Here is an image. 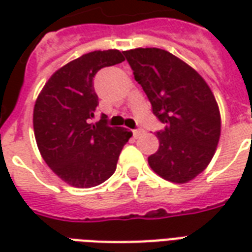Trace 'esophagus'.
<instances>
[{"label": "esophagus", "mask_w": 252, "mask_h": 252, "mask_svg": "<svg viewBox=\"0 0 252 252\" xmlns=\"http://www.w3.org/2000/svg\"><path fill=\"white\" fill-rule=\"evenodd\" d=\"M140 135H143V129H135L133 131V137H139Z\"/></svg>", "instance_id": "obj_1"}]
</instances>
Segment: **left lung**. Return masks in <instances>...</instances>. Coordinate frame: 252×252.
I'll list each match as a JSON object with an SVG mask.
<instances>
[{
  "label": "left lung",
  "mask_w": 252,
  "mask_h": 252,
  "mask_svg": "<svg viewBox=\"0 0 252 252\" xmlns=\"http://www.w3.org/2000/svg\"><path fill=\"white\" fill-rule=\"evenodd\" d=\"M124 55L153 113L164 124L157 133L158 151L148 157L150 167L174 184L194 180L211 163L221 132L211 88L193 67L166 50L133 48Z\"/></svg>",
  "instance_id": "8db88e82"
}]
</instances>
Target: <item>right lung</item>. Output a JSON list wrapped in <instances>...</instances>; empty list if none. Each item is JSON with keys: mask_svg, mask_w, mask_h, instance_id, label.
<instances>
[{"mask_svg": "<svg viewBox=\"0 0 252 252\" xmlns=\"http://www.w3.org/2000/svg\"><path fill=\"white\" fill-rule=\"evenodd\" d=\"M126 61L119 50L93 51L52 74L37 95L33 132L41 158L74 188H93L115 173L132 132L108 126L106 116L90 124L98 105L93 78L102 67Z\"/></svg>", "mask_w": 252, "mask_h": 252, "instance_id": "add662e5", "label": "right lung"}]
</instances>
